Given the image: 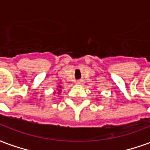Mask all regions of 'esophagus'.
<instances>
[{
    "label": "esophagus",
    "instance_id": "1",
    "mask_svg": "<svg viewBox=\"0 0 150 150\" xmlns=\"http://www.w3.org/2000/svg\"><path fill=\"white\" fill-rule=\"evenodd\" d=\"M83 83H84V81H83V80H78V81L76 82V84H77V85H82Z\"/></svg>",
    "mask_w": 150,
    "mask_h": 150
}]
</instances>
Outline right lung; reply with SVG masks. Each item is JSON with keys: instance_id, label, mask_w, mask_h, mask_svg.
<instances>
[{"instance_id": "obj_1", "label": "right lung", "mask_w": 150, "mask_h": 150, "mask_svg": "<svg viewBox=\"0 0 150 150\" xmlns=\"http://www.w3.org/2000/svg\"><path fill=\"white\" fill-rule=\"evenodd\" d=\"M58 88L61 89V86H58ZM60 91H61V90H59V91H58V94H59V93H60Z\"/></svg>"}]
</instances>
